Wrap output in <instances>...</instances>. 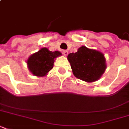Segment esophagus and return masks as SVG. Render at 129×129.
I'll use <instances>...</instances> for the list:
<instances>
[{
	"label": "esophagus",
	"instance_id": "1",
	"mask_svg": "<svg viewBox=\"0 0 129 129\" xmlns=\"http://www.w3.org/2000/svg\"><path fill=\"white\" fill-rule=\"evenodd\" d=\"M62 53L65 56H66V55H68V51L67 50H63Z\"/></svg>",
	"mask_w": 129,
	"mask_h": 129
}]
</instances>
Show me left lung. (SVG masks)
<instances>
[{
    "label": "left lung",
    "mask_w": 129,
    "mask_h": 129,
    "mask_svg": "<svg viewBox=\"0 0 129 129\" xmlns=\"http://www.w3.org/2000/svg\"><path fill=\"white\" fill-rule=\"evenodd\" d=\"M73 74L80 80L92 82L98 80L106 70L104 55L98 51L82 46L68 55Z\"/></svg>",
    "instance_id": "8db88e82"
}]
</instances>
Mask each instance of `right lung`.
I'll use <instances>...</instances> for the list:
<instances>
[{
    "mask_svg": "<svg viewBox=\"0 0 129 129\" xmlns=\"http://www.w3.org/2000/svg\"><path fill=\"white\" fill-rule=\"evenodd\" d=\"M59 51H51L48 49L42 48L33 53L27 60L28 68L34 76H44L53 68L54 59L61 55Z\"/></svg>",
    "mask_w": 129,
    "mask_h": 129,
    "instance_id": "right-lung-1",
    "label": "right lung"
}]
</instances>
